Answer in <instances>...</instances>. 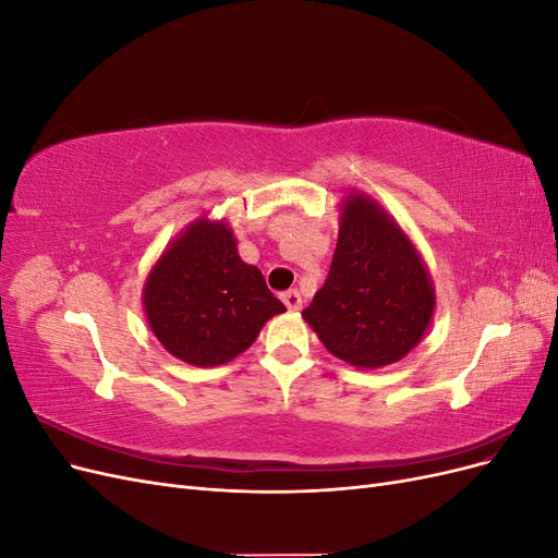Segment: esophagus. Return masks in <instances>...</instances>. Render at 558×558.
<instances>
[{"label":"esophagus","instance_id":"esophagus-1","mask_svg":"<svg viewBox=\"0 0 558 558\" xmlns=\"http://www.w3.org/2000/svg\"><path fill=\"white\" fill-rule=\"evenodd\" d=\"M281 300H283V305L289 307L291 312H298V310L302 307V298H300L298 291H286V293L281 295Z\"/></svg>","mask_w":558,"mask_h":558}]
</instances>
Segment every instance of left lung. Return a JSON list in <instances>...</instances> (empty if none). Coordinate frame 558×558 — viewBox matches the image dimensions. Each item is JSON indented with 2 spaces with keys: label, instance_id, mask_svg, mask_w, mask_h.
I'll use <instances>...</instances> for the list:
<instances>
[{
  "label": "left lung",
  "instance_id": "left-lung-1",
  "mask_svg": "<svg viewBox=\"0 0 558 558\" xmlns=\"http://www.w3.org/2000/svg\"><path fill=\"white\" fill-rule=\"evenodd\" d=\"M435 312L428 267L377 199L347 195L330 272L302 312L332 356L353 367L391 365L421 342Z\"/></svg>",
  "mask_w": 558,
  "mask_h": 558
}]
</instances>
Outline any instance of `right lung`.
Wrapping results in <instances>:
<instances>
[{
    "instance_id": "add662e5",
    "label": "right lung",
    "mask_w": 558,
    "mask_h": 558,
    "mask_svg": "<svg viewBox=\"0 0 558 558\" xmlns=\"http://www.w3.org/2000/svg\"><path fill=\"white\" fill-rule=\"evenodd\" d=\"M144 312L158 342L197 367L246 351L286 312L256 265H246L226 221L197 218L162 251L144 283Z\"/></svg>"
}]
</instances>
